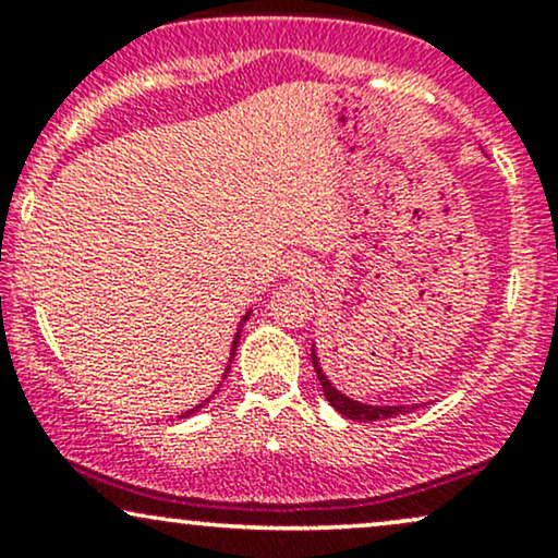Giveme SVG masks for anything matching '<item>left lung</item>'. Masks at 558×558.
<instances>
[{
  "mask_svg": "<svg viewBox=\"0 0 558 558\" xmlns=\"http://www.w3.org/2000/svg\"><path fill=\"white\" fill-rule=\"evenodd\" d=\"M312 364H315V373L319 377V386L325 390V399L330 401V407L336 412H341L343 417L354 420V422H377V420H390V417H399V414H407L409 409H417V407H369V403H356L351 399H345L343 393H338L336 388L330 386V380L325 377L323 367H319L315 349H312Z\"/></svg>",
  "mask_w": 558,
  "mask_h": 558,
  "instance_id": "obj_1",
  "label": "left lung"
}]
</instances>
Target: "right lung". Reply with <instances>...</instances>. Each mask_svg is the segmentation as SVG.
Returning <instances> with one entry per match:
<instances>
[{
    "instance_id": "right-lung-1",
    "label": "right lung",
    "mask_w": 558,
    "mask_h": 558,
    "mask_svg": "<svg viewBox=\"0 0 558 558\" xmlns=\"http://www.w3.org/2000/svg\"><path fill=\"white\" fill-rule=\"evenodd\" d=\"M239 338H241V332H239V336H235V341H233V349H230V354H235V349H239ZM230 360H233V356H230ZM204 407V403H198V407L196 409H189V412H185L183 414V417H189V414H194V412H198V409H202Z\"/></svg>"
}]
</instances>
